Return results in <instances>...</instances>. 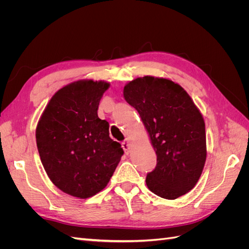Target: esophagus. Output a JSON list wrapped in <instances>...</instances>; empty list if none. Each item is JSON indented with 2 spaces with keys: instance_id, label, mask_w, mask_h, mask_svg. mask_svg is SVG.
<instances>
[{
  "instance_id": "1",
  "label": "esophagus",
  "mask_w": 249,
  "mask_h": 249,
  "mask_svg": "<svg viewBox=\"0 0 249 249\" xmlns=\"http://www.w3.org/2000/svg\"><path fill=\"white\" fill-rule=\"evenodd\" d=\"M122 146H123V148H124L125 154L131 153V144H130V141H129V140H127V139L124 140V141L122 143Z\"/></svg>"
}]
</instances>
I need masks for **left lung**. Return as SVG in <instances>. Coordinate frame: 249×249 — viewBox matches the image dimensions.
<instances>
[{
  "mask_svg": "<svg viewBox=\"0 0 249 249\" xmlns=\"http://www.w3.org/2000/svg\"><path fill=\"white\" fill-rule=\"evenodd\" d=\"M124 97L138 111L157 155L148 189L166 199L189 192L207 159L205 122L190 95L171 80L145 76L127 83Z\"/></svg>",
  "mask_w": 249,
  "mask_h": 249,
  "instance_id": "8db88e82",
  "label": "left lung"
}]
</instances>
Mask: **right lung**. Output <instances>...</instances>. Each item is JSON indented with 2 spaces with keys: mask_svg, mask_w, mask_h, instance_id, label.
Returning <instances> with one entry per match:
<instances>
[{
  "mask_svg": "<svg viewBox=\"0 0 249 249\" xmlns=\"http://www.w3.org/2000/svg\"><path fill=\"white\" fill-rule=\"evenodd\" d=\"M110 84L80 80L52 96L36 127V143L48 177L60 190L91 197L107 186L124 149L109 136V124L97 116Z\"/></svg>",
  "mask_w": 249,
  "mask_h": 249,
  "instance_id": "obj_1",
  "label": "right lung"
}]
</instances>
